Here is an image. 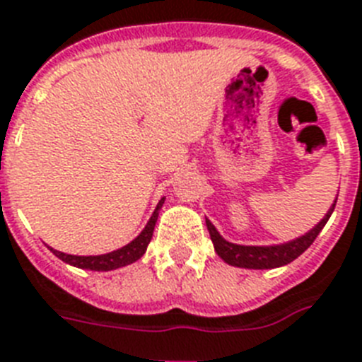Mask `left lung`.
Listing matches in <instances>:
<instances>
[{"mask_svg": "<svg viewBox=\"0 0 362 362\" xmlns=\"http://www.w3.org/2000/svg\"><path fill=\"white\" fill-rule=\"evenodd\" d=\"M335 203H333V209H335ZM333 209H329L324 220L315 229H310L307 235L296 238V240L288 242V244H281V246H238V244H231V242L223 240L220 237V233L216 231V228L209 220L207 229L209 235H211V240L214 244V250L228 264L238 268H250V270H268V268L288 264V262H292L305 252L307 247L315 242V238L318 237V233L324 229L325 222L329 220L331 213H333Z\"/></svg>", "mask_w": 362, "mask_h": 362, "instance_id": "obj_1", "label": "left lung"}]
</instances>
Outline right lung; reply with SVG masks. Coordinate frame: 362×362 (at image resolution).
Masks as SVG:
<instances>
[{
	"label": "right lung",
	"mask_w": 362,
	"mask_h": 362,
	"mask_svg": "<svg viewBox=\"0 0 362 362\" xmlns=\"http://www.w3.org/2000/svg\"><path fill=\"white\" fill-rule=\"evenodd\" d=\"M164 198L160 199L157 209H155V213L151 214L149 218L148 226L144 228V231L140 233L139 237L134 238L133 242H129L127 246L120 247V250H116V252L105 253V255H90V257H79V255H66V253L57 252L53 247H49L53 253H55L61 261L68 262L71 267L83 268V270H94V272H109V270H116V268L127 267L131 262L139 261L140 257L146 253V247H148L149 240L153 237V229H155V222H157V218H159V209L163 207Z\"/></svg>",
	"instance_id": "1"
}]
</instances>
